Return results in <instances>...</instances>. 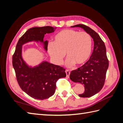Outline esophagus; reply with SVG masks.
<instances>
[{
    "instance_id": "34e87169",
    "label": "esophagus",
    "mask_w": 123,
    "mask_h": 123,
    "mask_svg": "<svg viewBox=\"0 0 123 123\" xmlns=\"http://www.w3.org/2000/svg\"><path fill=\"white\" fill-rule=\"evenodd\" d=\"M66 74H67V78H69V75L70 74V72L68 70H66Z\"/></svg>"
}]
</instances>
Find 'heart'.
I'll use <instances>...</instances> for the list:
<instances>
[{"label":"heart","instance_id":"b5f03b06","mask_svg":"<svg viewBox=\"0 0 123 123\" xmlns=\"http://www.w3.org/2000/svg\"><path fill=\"white\" fill-rule=\"evenodd\" d=\"M92 40L88 33L72 29L60 31L54 36L53 43H49L48 53L56 65H61L65 57H68L66 65L81 66L87 62L91 55Z\"/></svg>","mask_w":123,"mask_h":123}]
</instances>
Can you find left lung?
Returning <instances> with one entry per match:
<instances>
[{"label":"left lung","instance_id":"8db88e82","mask_svg":"<svg viewBox=\"0 0 123 123\" xmlns=\"http://www.w3.org/2000/svg\"><path fill=\"white\" fill-rule=\"evenodd\" d=\"M71 27L83 28L93 40V50L90 59L82 66L72 71L70 75V79L72 81L79 82L85 86V91L79 94V96L90 97L99 92L105 83L109 66L106 46L98 34L89 27L83 24Z\"/></svg>","mask_w":123,"mask_h":123}]
</instances>
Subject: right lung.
Here are the masks:
<instances>
[{
    "instance_id": "add662e5",
    "label": "right lung",
    "mask_w": 123,
    "mask_h": 123,
    "mask_svg": "<svg viewBox=\"0 0 123 123\" xmlns=\"http://www.w3.org/2000/svg\"><path fill=\"white\" fill-rule=\"evenodd\" d=\"M55 29L49 26L30 28L19 39L12 55V66L19 87L28 95L38 100L48 99L54 95L57 80L66 77V70L46 61L38 66L30 67L22 59V45L31 41H40L43 43L47 51L48 41H43L44 35Z\"/></svg>"
}]
</instances>
